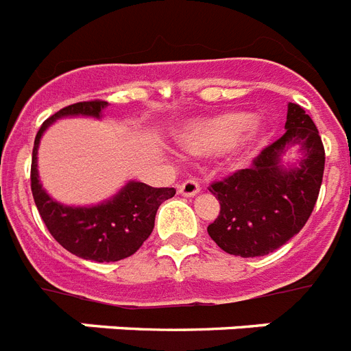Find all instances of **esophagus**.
<instances>
[{"label":"esophagus","instance_id":"obj_1","mask_svg":"<svg viewBox=\"0 0 351 351\" xmlns=\"http://www.w3.org/2000/svg\"><path fill=\"white\" fill-rule=\"evenodd\" d=\"M178 189L179 193L184 195V197H193V195H197V193L201 192V186H199V183L195 179H186V181H183V183L179 184Z\"/></svg>","mask_w":351,"mask_h":351}]
</instances>
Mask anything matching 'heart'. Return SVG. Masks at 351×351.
<instances>
[{
    "mask_svg": "<svg viewBox=\"0 0 351 351\" xmlns=\"http://www.w3.org/2000/svg\"><path fill=\"white\" fill-rule=\"evenodd\" d=\"M252 121L254 119L248 112H224L217 116L199 117L179 127L176 130V139L186 152L193 156H208L232 147L245 130L246 141L250 145L265 139L268 136V127L265 123Z\"/></svg>",
    "mask_w": 351,
    "mask_h": 351,
    "instance_id": "heart-1",
    "label": "heart"
}]
</instances>
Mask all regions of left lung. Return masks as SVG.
<instances>
[{
  "label": "left lung",
  "instance_id": "8db88e82",
  "mask_svg": "<svg viewBox=\"0 0 351 351\" xmlns=\"http://www.w3.org/2000/svg\"><path fill=\"white\" fill-rule=\"evenodd\" d=\"M285 136L239 170L212 184L221 204L208 235L221 250L241 257H261L287 245L312 214L322 173L324 147L312 117L288 103ZM291 152L297 158H290Z\"/></svg>",
  "mask_w": 351,
  "mask_h": 351
}]
</instances>
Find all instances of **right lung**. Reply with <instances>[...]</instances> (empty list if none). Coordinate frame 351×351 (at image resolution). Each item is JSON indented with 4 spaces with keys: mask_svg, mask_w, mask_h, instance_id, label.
Instances as JSON below:
<instances>
[{
    "mask_svg": "<svg viewBox=\"0 0 351 351\" xmlns=\"http://www.w3.org/2000/svg\"><path fill=\"white\" fill-rule=\"evenodd\" d=\"M106 106V101H83L49 117L34 141L30 168L34 203L52 237L70 254L96 263L121 261L136 254L152 234L159 204L176 195L173 189H152L139 181H128L112 197L88 206L60 203L47 193L38 172L39 143L47 128L63 117L101 119Z\"/></svg>",
    "mask_w": 351,
    "mask_h": 351,
    "instance_id": "add662e5",
    "label": "right lung"
}]
</instances>
